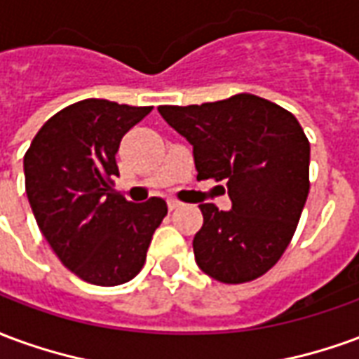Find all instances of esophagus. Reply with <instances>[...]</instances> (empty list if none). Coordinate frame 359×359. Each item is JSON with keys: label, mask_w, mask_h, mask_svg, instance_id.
<instances>
[{"label": "esophagus", "mask_w": 359, "mask_h": 359, "mask_svg": "<svg viewBox=\"0 0 359 359\" xmlns=\"http://www.w3.org/2000/svg\"><path fill=\"white\" fill-rule=\"evenodd\" d=\"M167 205H169V210H177V208H180L182 203L179 202V200H167Z\"/></svg>", "instance_id": "1"}]
</instances>
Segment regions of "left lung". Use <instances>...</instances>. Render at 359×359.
<instances>
[{
    "label": "left lung",
    "mask_w": 359,
    "mask_h": 359,
    "mask_svg": "<svg viewBox=\"0 0 359 359\" xmlns=\"http://www.w3.org/2000/svg\"><path fill=\"white\" fill-rule=\"evenodd\" d=\"M157 111L194 148L198 180H225L233 210L200 203L198 267L225 285L262 277L292 241L309 192V140L290 111L254 94Z\"/></svg>",
    "instance_id": "8db88e82"
}]
</instances>
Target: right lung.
Returning <instances> with one entry per match:
<instances>
[{"instance_id": "1", "label": "right lung", "mask_w": 359, "mask_h": 359, "mask_svg": "<svg viewBox=\"0 0 359 359\" xmlns=\"http://www.w3.org/2000/svg\"><path fill=\"white\" fill-rule=\"evenodd\" d=\"M151 107L82 100L55 113L25 154V187L55 256L90 285L117 286L146 264L167 215L161 198L133 203L113 190L121 138Z\"/></svg>"}]
</instances>
